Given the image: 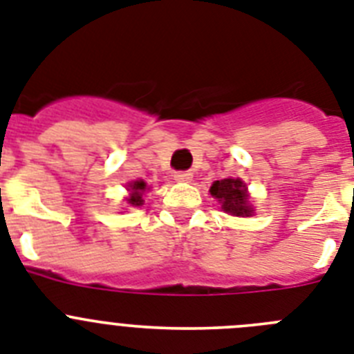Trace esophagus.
<instances>
[{
	"instance_id": "1",
	"label": "esophagus",
	"mask_w": 354,
	"mask_h": 354,
	"mask_svg": "<svg viewBox=\"0 0 354 354\" xmlns=\"http://www.w3.org/2000/svg\"><path fill=\"white\" fill-rule=\"evenodd\" d=\"M174 180L181 181V183H189L192 180V173L190 171H178V173H174Z\"/></svg>"
}]
</instances>
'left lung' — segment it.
<instances>
[{"mask_svg":"<svg viewBox=\"0 0 354 354\" xmlns=\"http://www.w3.org/2000/svg\"><path fill=\"white\" fill-rule=\"evenodd\" d=\"M210 194L215 199H219L221 208L228 214L236 215V217H248V215L253 214L250 201H248L245 185L239 178L236 180L226 178V180L215 181L210 187Z\"/></svg>","mask_w":354,"mask_h":354,"instance_id":"obj_1","label":"left lung"}]
</instances>
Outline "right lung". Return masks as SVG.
Instances as JSON below:
<instances>
[{
	"mask_svg": "<svg viewBox=\"0 0 354 354\" xmlns=\"http://www.w3.org/2000/svg\"><path fill=\"white\" fill-rule=\"evenodd\" d=\"M130 190H131V196L128 198V203H130L131 207H142L144 205L142 194H144V190H146V183H144L142 180L133 181V183L130 185Z\"/></svg>",
	"mask_w": 354,
	"mask_h": 354,
	"instance_id": "add662e5",
	"label": "right lung"
}]
</instances>
